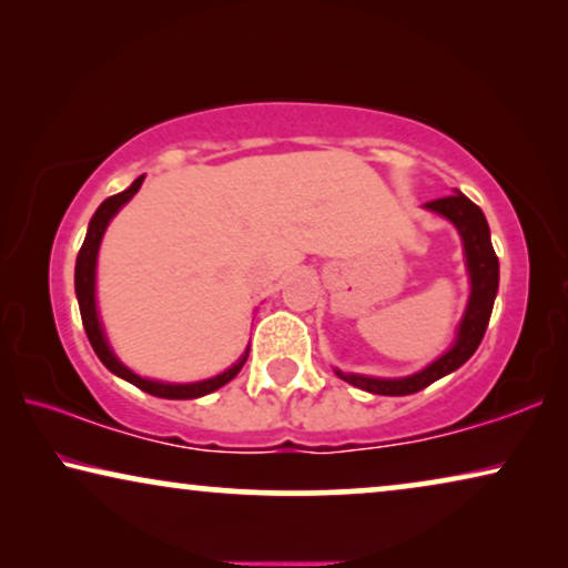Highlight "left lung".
Returning a JSON list of instances; mask_svg holds the SVG:
<instances>
[{
    "instance_id": "1",
    "label": "left lung",
    "mask_w": 568,
    "mask_h": 568,
    "mask_svg": "<svg viewBox=\"0 0 568 568\" xmlns=\"http://www.w3.org/2000/svg\"><path fill=\"white\" fill-rule=\"evenodd\" d=\"M429 212H437L447 216L460 232L463 251H465V266L470 274V300L465 307V315L457 328L455 344L447 348L439 359H434L429 367L410 377H364L352 375V372L336 369L341 379H346L348 385L359 387V390L375 393V395H410L424 390L432 383H437L439 377L449 375L457 367H463L465 362L476 354L484 333L488 328V317H491L496 292H499V258H496L494 245H491V232H488V222L480 209L465 196V193L455 191L453 196L434 199L429 204H424Z\"/></svg>"
}]
</instances>
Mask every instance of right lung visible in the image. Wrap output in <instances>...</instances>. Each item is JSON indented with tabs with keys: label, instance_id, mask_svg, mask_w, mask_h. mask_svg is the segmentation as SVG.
Instances as JSON below:
<instances>
[{
	"label": "right lung",
	"instance_id": "right-lung-1",
	"mask_svg": "<svg viewBox=\"0 0 568 568\" xmlns=\"http://www.w3.org/2000/svg\"><path fill=\"white\" fill-rule=\"evenodd\" d=\"M142 181H144V175H139L136 181L131 183L126 191L115 193V196H108L103 204L98 206V212L92 214L88 235H84V243L80 247V255H77V266H74V292H77V302H80L82 325H84V333H88L92 348H95L98 359L103 362L105 367L113 372V375H119L121 379H126V383L136 385L139 390H144V393H150V395H158V398H170V400L201 398V395H209V393L220 390L222 385H227L230 379L235 377L240 369H243V364L247 359V352H251V348H247V352L240 356L237 364H232L230 369H224L222 375H216V377L201 379V383H185V385L160 383V379L139 377L136 372H131L129 367H123V364L115 359V354L111 352V346H108L103 325H100V317H98V307H95V266H98L100 240H103V235H105L108 222H111L113 216L119 214V209L126 204V201L134 196L139 189H142Z\"/></svg>",
	"mask_w": 568,
	"mask_h": 568
}]
</instances>
